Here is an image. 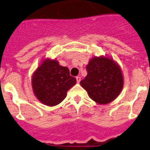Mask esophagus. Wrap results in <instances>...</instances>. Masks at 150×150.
Returning <instances> with one entry per match:
<instances>
[{
	"instance_id": "esophagus-1",
	"label": "esophagus",
	"mask_w": 150,
	"mask_h": 150,
	"mask_svg": "<svg viewBox=\"0 0 150 150\" xmlns=\"http://www.w3.org/2000/svg\"><path fill=\"white\" fill-rule=\"evenodd\" d=\"M76 81H77V83H79V82H80V80H81V77L79 76H76Z\"/></svg>"
}]
</instances>
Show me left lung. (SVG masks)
I'll return each mask as SVG.
<instances>
[{"label": "left lung", "instance_id": "8db88e82", "mask_svg": "<svg viewBox=\"0 0 150 150\" xmlns=\"http://www.w3.org/2000/svg\"><path fill=\"white\" fill-rule=\"evenodd\" d=\"M87 76L80 82L91 100L98 104H109L122 90L124 78L121 67L112 58L95 56L86 66Z\"/></svg>", "mask_w": 150, "mask_h": 150}]
</instances>
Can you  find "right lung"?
I'll use <instances>...</instances> for the list:
<instances>
[{"label":"right lung","mask_w":150,"mask_h":150,"mask_svg":"<svg viewBox=\"0 0 150 150\" xmlns=\"http://www.w3.org/2000/svg\"><path fill=\"white\" fill-rule=\"evenodd\" d=\"M76 83V78L70 75L67 67L61 66L56 59H50L42 60L31 79L34 95L40 102L49 107L60 104Z\"/></svg>","instance_id":"1"}]
</instances>
